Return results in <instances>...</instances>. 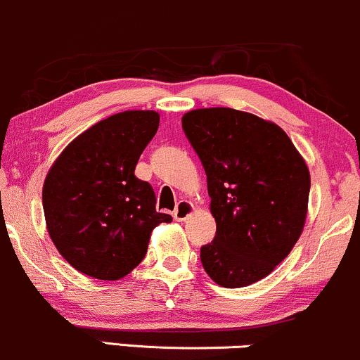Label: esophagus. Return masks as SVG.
<instances>
[{
	"label": "esophagus",
	"mask_w": 360,
	"mask_h": 360,
	"mask_svg": "<svg viewBox=\"0 0 360 360\" xmlns=\"http://www.w3.org/2000/svg\"><path fill=\"white\" fill-rule=\"evenodd\" d=\"M193 210H194V206L189 201H179L174 210V219L176 221H186V219L191 216Z\"/></svg>",
	"instance_id": "34e87169"
}]
</instances>
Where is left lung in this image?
I'll return each mask as SVG.
<instances>
[{"label": "left lung", "mask_w": 360, "mask_h": 360, "mask_svg": "<svg viewBox=\"0 0 360 360\" xmlns=\"http://www.w3.org/2000/svg\"><path fill=\"white\" fill-rule=\"evenodd\" d=\"M183 131L207 177L216 235L201 263L218 285L265 278L288 257L307 218L310 174L278 125L226 107L196 109Z\"/></svg>", "instance_id": "8db88e82"}]
</instances>
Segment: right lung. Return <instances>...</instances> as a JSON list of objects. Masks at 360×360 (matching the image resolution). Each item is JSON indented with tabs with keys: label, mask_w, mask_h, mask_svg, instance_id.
Instances as JSON below:
<instances>
[{
	"label": "right lung",
	"mask_w": 360,
	"mask_h": 360,
	"mask_svg": "<svg viewBox=\"0 0 360 360\" xmlns=\"http://www.w3.org/2000/svg\"><path fill=\"white\" fill-rule=\"evenodd\" d=\"M159 127L154 110H127L86 129L65 147L43 184L46 228L75 270L119 280L147 253L153 229L172 221L136 177L137 161Z\"/></svg>",
	"instance_id": "1"
}]
</instances>
